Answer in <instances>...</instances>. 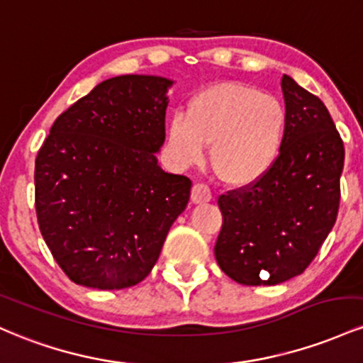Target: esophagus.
<instances>
[{"label": "esophagus", "instance_id": "obj_1", "mask_svg": "<svg viewBox=\"0 0 363 363\" xmlns=\"http://www.w3.org/2000/svg\"><path fill=\"white\" fill-rule=\"evenodd\" d=\"M213 199V192L207 185L203 183H195L192 186V202L194 203H202V202H209Z\"/></svg>", "mask_w": 363, "mask_h": 363}]
</instances>
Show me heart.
Wrapping results in <instances>:
<instances>
[{
    "label": "heart",
    "mask_w": 363,
    "mask_h": 363,
    "mask_svg": "<svg viewBox=\"0 0 363 363\" xmlns=\"http://www.w3.org/2000/svg\"><path fill=\"white\" fill-rule=\"evenodd\" d=\"M286 113L276 97L252 85L221 82L202 89L186 113L169 123L168 140L183 164L202 160L211 144V164L223 182L235 186L262 178L278 157Z\"/></svg>",
    "instance_id": "b5f03b06"
}]
</instances>
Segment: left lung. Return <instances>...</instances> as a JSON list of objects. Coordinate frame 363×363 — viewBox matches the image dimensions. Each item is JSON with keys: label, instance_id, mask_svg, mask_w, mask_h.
Here are the masks:
<instances>
[{"label": "left lung", "instance_id": "obj_1", "mask_svg": "<svg viewBox=\"0 0 363 363\" xmlns=\"http://www.w3.org/2000/svg\"><path fill=\"white\" fill-rule=\"evenodd\" d=\"M286 128L271 169L219 195L223 214L214 255L226 276L260 286L311 266L335 226L345 145L323 101L291 77L281 79Z\"/></svg>", "mask_w": 363, "mask_h": 363}]
</instances>
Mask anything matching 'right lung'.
<instances>
[{"mask_svg":"<svg viewBox=\"0 0 363 363\" xmlns=\"http://www.w3.org/2000/svg\"><path fill=\"white\" fill-rule=\"evenodd\" d=\"M171 84L152 75L104 80L56 118L39 149V230L73 283H140L189 203L192 182L164 173L156 160Z\"/></svg>","mask_w":363,"mask_h":363,"instance_id":"add662e5","label":"right lung"}]
</instances>
